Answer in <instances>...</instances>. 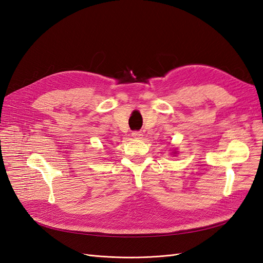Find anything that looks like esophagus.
<instances>
[{"instance_id": "obj_1", "label": "esophagus", "mask_w": 263, "mask_h": 263, "mask_svg": "<svg viewBox=\"0 0 263 263\" xmlns=\"http://www.w3.org/2000/svg\"><path fill=\"white\" fill-rule=\"evenodd\" d=\"M132 136L136 139H140V138H142V133L138 132V130H135L132 133Z\"/></svg>"}]
</instances>
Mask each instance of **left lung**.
<instances>
[{
	"label": "left lung",
	"mask_w": 263,
	"mask_h": 263,
	"mask_svg": "<svg viewBox=\"0 0 263 263\" xmlns=\"http://www.w3.org/2000/svg\"><path fill=\"white\" fill-rule=\"evenodd\" d=\"M174 154H176V153H174Z\"/></svg>",
	"instance_id": "left-lung-1"
}]
</instances>
